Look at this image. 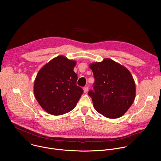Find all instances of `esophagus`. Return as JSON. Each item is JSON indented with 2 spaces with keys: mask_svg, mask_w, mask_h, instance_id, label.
I'll return each mask as SVG.
<instances>
[{
  "mask_svg": "<svg viewBox=\"0 0 161 161\" xmlns=\"http://www.w3.org/2000/svg\"><path fill=\"white\" fill-rule=\"evenodd\" d=\"M88 86H85V87L83 88V92H84V93L88 92Z\"/></svg>",
  "mask_w": 161,
  "mask_h": 161,
  "instance_id": "34e87169",
  "label": "esophagus"
}]
</instances>
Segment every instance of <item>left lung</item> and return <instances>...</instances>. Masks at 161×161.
Listing matches in <instances>:
<instances>
[{
  "instance_id": "obj_1",
  "label": "left lung",
  "mask_w": 161,
  "mask_h": 161,
  "mask_svg": "<svg viewBox=\"0 0 161 161\" xmlns=\"http://www.w3.org/2000/svg\"><path fill=\"white\" fill-rule=\"evenodd\" d=\"M89 67L95 82L94 90H90L88 95L95 109L108 119L123 116L136 97V85L130 71L108 58L92 63Z\"/></svg>"
}]
</instances>
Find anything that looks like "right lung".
<instances>
[{
  "instance_id": "1",
  "label": "right lung",
  "mask_w": 161,
  "mask_h": 161,
  "mask_svg": "<svg viewBox=\"0 0 161 161\" xmlns=\"http://www.w3.org/2000/svg\"><path fill=\"white\" fill-rule=\"evenodd\" d=\"M75 60L57 56L39 71L34 81V96L48 113L62 115L73 109L83 90L76 85Z\"/></svg>"
}]
</instances>
